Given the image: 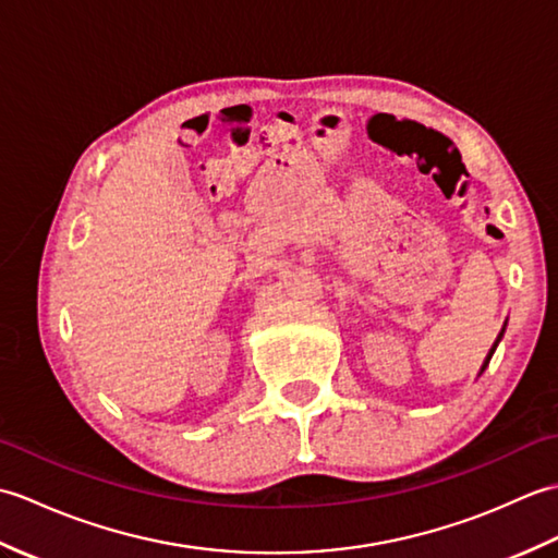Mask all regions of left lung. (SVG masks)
<instances>
[{
	"label": "left lung",
	"instance_id": "left-lung-1",
	"mask_svg": "<svg viewBox=\"0 0 558 558\" xmlns=\"http://www.w3.org/2000/svg\"><path fill=\"white\" fill-rule=\"evenodd\" d=\"M501 336H504V328H501ZM501 336H499V338H501ZM499 338H496V342H499ZM494 350H496V345L492 348V352H489V357H487V362H484V364H482V369H480V374H482L484 369H487V364H489V360H492V354H494Z\"/></svg>",
	"mask_w": 558,
	"mask_h": 558
}]
</instances>
